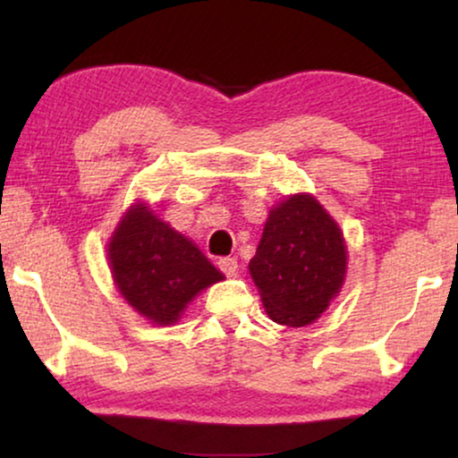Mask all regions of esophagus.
<instances>
[{
	"mask_svg": "<svg viewBox=\"0 0 458 458\" xmlns=\"http://www.w3.org/2000/svg\"><path fill=\"white\" fill-rule=\"evenodd\" d=\"M216 265H218V268H221L225 275H227V277H233V275L237 273V268H240V267H237L235 256H225V259L218 260Z\"/></svg>",
	"mask_w": 458,
	"mask_h": 458,
	"instance_id": "obj_1",
	"label": "esophagus"
}]
</instances>
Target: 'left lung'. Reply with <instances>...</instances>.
Instances as JSON below:
<instances>
[{"label": "left lung", "mask_w": 458, "mask_h": 458, "mask_svg": "<svg viewBox=\"0 0 458 458\" xmlns=\"http://www.w3.org/2000/svg\"><path fill=\"white\" fill-rule=\"evenodd\" d=\"M250 275L273 321L287 327L315 321L346 275V246L334 218L304 193L275 206Z\"/></svg>", "instance_id": "8db88e82"}]
</instances>
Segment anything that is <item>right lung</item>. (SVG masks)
<instances>
[{"label":"right lung","instance_id":"right-lung-1","mask_svg":"<svg viewBox=\"0 0 458 458\" xmlns=\"http://www.w3.org/2000/svg\"><path fill=\"white\" fill-rule=\"evenodd\" d=\"M108 259L123 298L158 325L177 321L191 298L223 279L196 243L141 204L118 225Z\"/></svg>","mask_w":458,"mask_h":458}]
</instances>
